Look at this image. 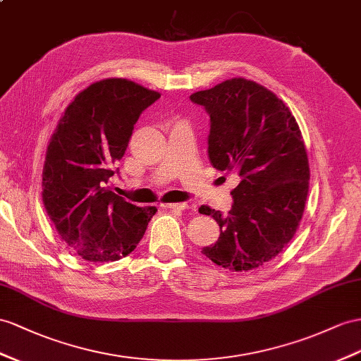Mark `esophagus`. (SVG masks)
<instances>
[{
	"mask_svg": "<svg viewBox=\"0 0 361 361\" xmlns=\"http://www.w3.org/2000/svg\"><path fill=\"white\" fill-rule=\"evenodd\" d=\"M164 209H173V210H186L189 209L188 202H166V204H161Z\"/></svg>",
	"mask_w": 361,
	"mask_h": 361,
	"instance_id": "34e87169",
	"label": "esophagus"
}]
</instances>
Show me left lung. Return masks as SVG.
<instances>
[{"mask_svg": "<svg viewBox=\"0 0 361 361\" xmlns=\"http://www.w3.org/2000/svg\"><path fill=\"white\" fill-rule=\"evenodd\" d=\"M190 100L210 116V163L241 177L227 215L200 207L221 230L202 255L232 271L257 269L283 250L303 215L310 164L299 125L274 92L244 78L193 92Z\"/></svg>", "mask_w": 361, "mask_h": 361, "instance_id": "1", "label": "left lung"}]
</instances>
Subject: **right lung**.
<instances>
[{"mask_svg": "<svg viewBox=\"0 0 361 361\" xmlns=\"http://www.w3.org/2000/svg\"><path fill=\"white\" fill-rule=\"evenodd\" d=\"M157 99L160 92L133 80H99L73 99L54 129L42 169V202L62 241L82 259H122L155 215V207H137L108 184L142 111Z\"/></svg>", "mask_w": 361, "mask_h": 361, "instance_id": "1", "label": "right lung"}]
</instances>
